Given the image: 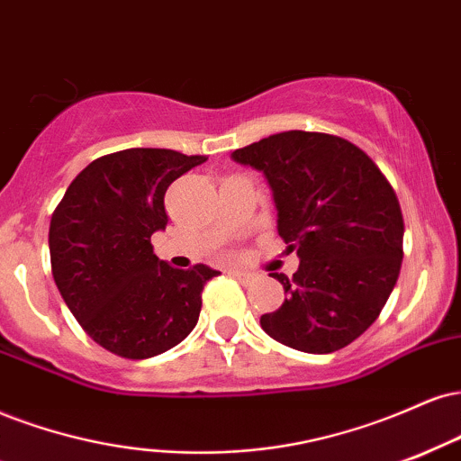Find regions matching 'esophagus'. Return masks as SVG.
Wrapping results in <instances>:
<instances>
[{"instance_id":"obj_1","label":"esophagus","mask_w":461,"mask_h":461,"mask_svg":"<svg viewBox=\"0 0 461 461\" xmlns=\"http://www.w3.org/2000/svg\"><path fill=\"white\" fill-rule=\"evenodd\" d=\"M231 276H236L238 281H242V284H249V281L253 279V275L251 273H247V270H231L230 273Z\"/></svg>"}]
</instances>
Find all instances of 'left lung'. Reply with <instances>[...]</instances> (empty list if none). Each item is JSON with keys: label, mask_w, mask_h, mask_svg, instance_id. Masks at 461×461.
I'll return each instance as SVG.
<instances>
[{"label": "left lung", "mask_w": 461, "mask_h": 461, "mask_svg": "<svg viewBox=\"0 0 461 461\" xmlns=\"http://www.w3.org/2000/svg\"><path fill=\"white\" fill-rule=\"evenodd\" d=\"M231 158L266 176L276 231L301 259L292 276L270 273L285 301L259 324L294 350H341L374 324L397 284L403 216L395 191L363 149L326 132H276Z\"/></svg>", "instance_id": "8db88e82"}]
</instances>
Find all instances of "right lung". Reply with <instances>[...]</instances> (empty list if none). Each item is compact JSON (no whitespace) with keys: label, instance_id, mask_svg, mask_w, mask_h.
Returning <instances> with one entry per match:
<instances>
[{"label":"right lung","instance_id":"add662e5","mask_svg":"<svg viewBox=\"0 0 461 461\" xmlns=\"http://www.w3.org/2000/svg\"><path fill=\"white\" fill-rule=\"evenodd\" d=\"M206 157L131 148L92 160L64 193L49 227L51 273L81 329L104 350L141 360L195 329L202 290L219 270H188L154 255L165 191Z\"/></svg>","mask_w":461,"mask_h":461}]
</instances>
